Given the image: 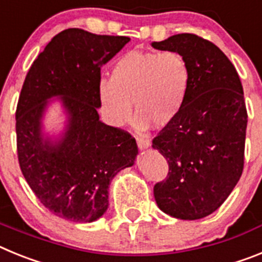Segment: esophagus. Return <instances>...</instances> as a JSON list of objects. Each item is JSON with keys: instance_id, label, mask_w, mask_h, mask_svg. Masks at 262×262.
<instances>
[{"instance_id": "34e87169", "label": "esophagus", "mask_w": 262, "mask_h": 262, "mask_svg": "<svg viewBox=\"0 0 262 262\" xmlns=\"http://www.w3.org/2000/svg\"><path fill=\"white\" fill-rule=\"evenodd\" d=\"M136 143H138L139 149H147V148L151 145V142L144 138H136Z\"/></svg>"}]
</instances>
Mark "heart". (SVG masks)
Instances as JSON below:
<instances>
[{
	"label": "heart",
	"mask_w": 262,
	"mask_h": 262,
	"mask_svg": "<svg viewBox=\"0 0 262 262\" xmlns=\"http://www.w3.org/2000/svg\"><path fill=\"white\" fill-rule=\"evenodd\" d=\"M190 85V66L181 53L129 51L115 61L110 81H101L98 93L111 126L128 123L134 103L139 129L164 128L182 111Z\"/></svg>",
	"instance_id": "b5f03b06"
}]
</instances>
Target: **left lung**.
Here are the masks:
<instances>
[{"label": "left lung", "mask_w": 262, "mask_h": 262, "mask_svg": "<svg viewBox=\"0 0 262 262\" xmlns=\"http://www.w3.org/2000/svg\"><path fill=\"white\" fill-rule=\"evenodd\" d=\"M151 46L181 53L191 69L184 108L152 140L169 164L165 181L155 185V200L165 214L195 221L221 207L243 173L244 92L232 62L211 41L177 34Z\"/></svg>", "instance_id": "left-lung-1"}]
</instances>
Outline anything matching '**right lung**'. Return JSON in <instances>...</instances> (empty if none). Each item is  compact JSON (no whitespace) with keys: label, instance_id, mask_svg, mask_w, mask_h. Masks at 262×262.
<instances>
[{"label":"right lung","instance_id":"add662e5","mask_svg":"<svg viewBox=\"0 0 262 262\" xmlns=\"http://www.w3.org/2000/svg\"><path fill=\"white\" fill-rule=\"evenodd\" d=\"M128 41L64 30L39 53L23 82L15 113L20 170L38 200L67 221L99 219L108 207L111 180L135 164V139L98 114L101 68ZM53 102L66 115L56 137L42 123Z\"/></svg>","mask_w":262,"mask_h":262}]
</instances>
